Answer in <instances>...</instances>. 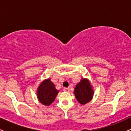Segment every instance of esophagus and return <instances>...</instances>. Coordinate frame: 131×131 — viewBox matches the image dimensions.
I'll return each mask as SVG.
<instances>
[{
	"mask_svg": "<svg viewBox=\"0 0 131 131\" xmlns=\"http://www.w3.org/2000/svg\"><path fill=\"white\" fill-rule=\"evenodd\" d=\"M63 91L64 92H70V88H64Z\"/></svg>",
	"mask_w": 131,
	"mask_h": 131,
	"instance_id": "esophagus-1",
	"label": "esophagus"
}]
</instances>
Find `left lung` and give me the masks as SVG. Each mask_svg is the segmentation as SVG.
Wrapping results in <instances>:
<instances>
[{
  "instance_id": "left-lung-1",
  "label": "left lung",
  "mask_w": 131,
  "mask_h": 131,
  "mask_svg": "<svg viewBox=\"0 0 131 131\" xmlns=\"http://www.w3.org/2000/svg\"><path fill=\"white\" fill-rule=\"evenodd\" d=\"M74 93L79 103L81 105H84L92 100L94 95V91L88 79L82 78L76 85Z\"/></svg>"
}]
</instances>
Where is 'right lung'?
I'll list each match as a JSON object with an SVG mask.
<instances>
[{"label":"right lung","instance_id":"1","mask_svg":"<svg viewBox=\"0 0 131 131\" xmlns=\"http://www.w3.org/2000/svg\"><path fill=\"white\" fill-rule=\"evenodd\" d=\"M58 92L59 91L56 89L55 84L50 81V79H46L40 83L37 88V99L42 104L49 106L55 100Z\"/></svg>","mask_w":131,"mask_h":131}]
</instances>
